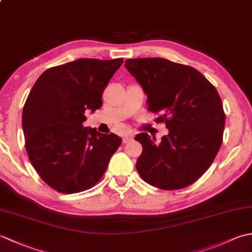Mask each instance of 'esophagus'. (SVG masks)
<instances>
[{
    "instance_id": "esophagus-1",
    "label": "esophagus",
    "mask_w": 252,
    "mask_h": 252,
    "mask_svg": "<svg viewBox=\"0 0 252 252\" xmlns=\"http://www.w3.org/2000/svg\"><path fill=\"white\" fill-rule=\"evenodd\" d=\"M133 140V134H126L122 138V143L123 144H127Z\"/></svg>"
}]
</instances>
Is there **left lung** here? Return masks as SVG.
<instances>
[{"instance_id":"1","label":"left lung","mask_w":252,"mask_h":252,"mask_svg":"<svg viewBox=\"0 0 252 252\" xmlns=\"http://www.w3.org/2000/svg\"><path fill=\"white\" fill-rule=\"evenodd\" d=\"M125 66L147 94L148 110L159 115L156 122L169 130L160 142L145 132L135 136L143 147L138 174L160 189L189 186L210 167L223 141L225 114L217 89L195 68L164 58L127 60Z\"/></svg>"}]
</instances>
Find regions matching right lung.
<instances>
[{
    "mask_svg": "<svg viewBox=\"0 0 252 252\" xmlns=\"http://www.w3.org/2000/svg\"><path fill=\"white\" fill-rule=\"evenodd\" d=\"M123 58H80L47 69L36 80L23 110L25 146L45 183L63 194L93 187L121 145L114 133L84 127L85 110L101 107V95Z\"/></svg>",
    "mask_w": 252,
    "mask_h": 252,
    "instance_id": "add662e5",
    "label": "right lung"
}]
</instances>
